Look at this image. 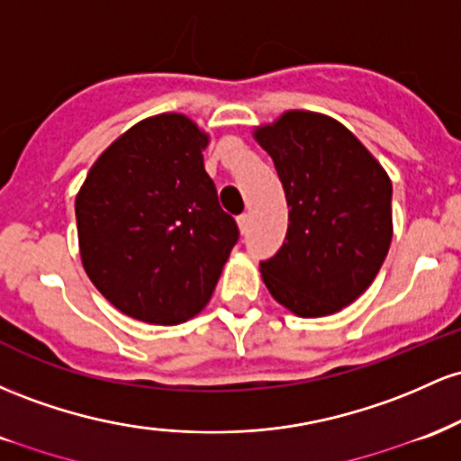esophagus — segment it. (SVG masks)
<instances>
[{"label":"esophagus","mask_w":461,"mask_h":461,"mask_svg":"<svg viewBox=\"0 0 461 461\" xmlns=\"http://www.w3.org/2000/svg\"><path fill=\"white\" fill-rule=\"evenodd\" d=\"M237 226H240L241 232L248 230V226H250V217H248V213L237 215Z\"/></svg>","instance_id":"esophagus-1"}]
</instances>
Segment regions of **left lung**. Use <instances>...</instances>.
<instances>
[{
  "mask_svg": "<svg viewBox=\"0 0 461 461\" xmlns=\"http://www.w3.org/2000/svg\"><path fill=\"white\" fill-rule=\"evenodd\" d=\"M289 206L285 241L261 261L274 300L303 318L348 307L384 266L392 241V183L348 128L289 111L255 132Z\"/></svg>",
  "mask_w": 461,
  "mask_h": 461,
  "instance_id": "8db88e82",
  "label": "left lung"
}]
</instances>
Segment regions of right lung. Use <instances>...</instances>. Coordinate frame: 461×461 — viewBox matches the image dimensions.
<instances>
[{
	"instance_id": "1",
	"label": "right lung",
	"mask_w": 461,
	"mask_h": 461,
	"mask_svg": "<svg viewBox=\"0 0 461 461\" xmlns=\"http://www.w3.org/2000/svg\"><path fill=\"white\" fill-rule=\"evenodd\" d=\"M209 137L165 113L104 149L76 198L82 266L113 307L148 324H180L209 303L240 240L204 172Z\"/></svg>"
}]
</instances>
